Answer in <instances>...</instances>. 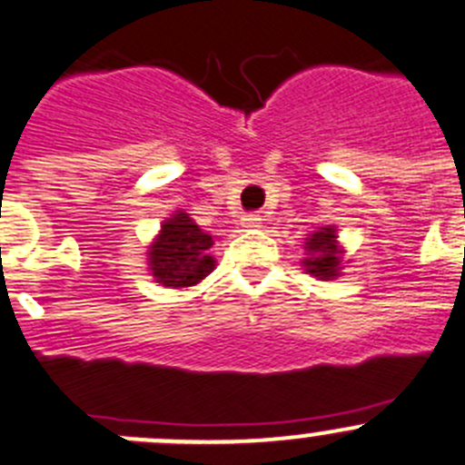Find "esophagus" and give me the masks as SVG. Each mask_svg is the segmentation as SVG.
Returning a JSON list of instances; mask_svg holds the SVG:
<instances>
[{
  "label": "esophagus",
  "mask_w": 465,
  "mask_h": 465,
  "mask_svg": "<svg viewBox=\"0 0 465 465\" xmlns=\"http://www.w3.org/2000/svg\"><path fill=\"white\" fill-rule=\"evenodd\" d=\"M261 215H256V213H252V215H245V218H242V227L245 229H259L261 227Z\"/></svg>",
  "instance_id": "1"
}]
</instances>
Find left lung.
<instances>
[{"instance_id":"1","label":"left lung","mask_w":465,"mask_h":465,"mask_svg":"<svg viewBox=\"0 0 465 465\" xmlns=\"http://www.w3.org/2000/svg\"><path fill=\"white\" fill-rule=\"evenodd\" d=\"M342 259H345V247L338 241L336 224H324L304 238V259L300 263L311 277L320 282L338 279L341 270L345 268Z\"/></svg>"}]
</instances>
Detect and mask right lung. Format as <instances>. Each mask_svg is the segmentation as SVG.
Segmentation results:
<instances>
[{"label":"right lung","instance_id":"obj_1","mask_svg":"<svg viewBox=\"0 0 465 465\" xmlns=\"http://www.w3.org/2000/svg\"><path fill=\"white\" fill-rule=\"evenodd\" d=\"M213 236L200 227L183 209L174 211L161 223L159 233L147 247V270L156 283L165 288L197 286L215 270L211 256Z\"/></svg>","mask_w":465,"mask_h":465}]
</instances>
